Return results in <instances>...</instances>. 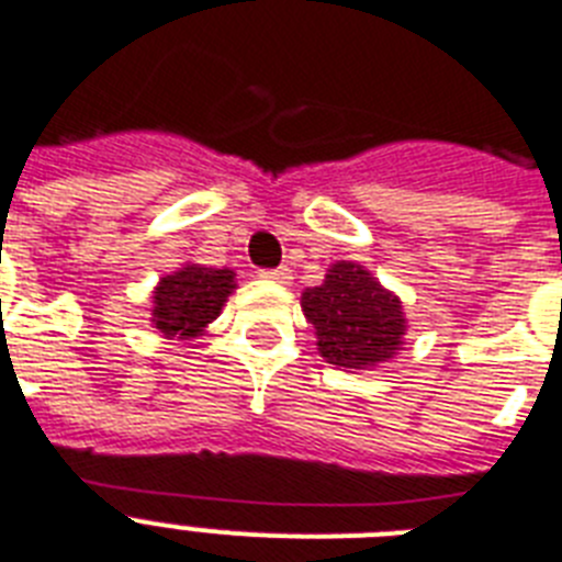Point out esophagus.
I'll list each match as a JSON object with an SVG mask.
<instances>
[{
  "mask_svg": "<svg viewBox=\"0 0 562 562\" xmlns=\"http://www.w3.org/2000/svg\"><path fill=\"white\" fill-rule=\"evenodd\" d=\"M263 278H270V281H276V284H290L292 270H286V267H278V270L263 272Z\"/></svg>",
  "mask_w": 562,
  "mask_h": 562,
  "instance_id": "obj_1",
  "label": "esophagus"
}]
</instances>
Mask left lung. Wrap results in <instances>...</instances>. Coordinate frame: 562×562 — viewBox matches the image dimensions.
<instances>
[{
    "mask_svg": "<svg viewBox=\"0 0 562 562\" xmlns=\"http://www.w3.org/2000/svg\"><path fill=\"white\" fill-rule=\"evenodd\" d=\"M301 310L313 324L318 353L341 370L375 368L405 345L402 299L356 261L333 263L324 284L301 292Z\"/></svg>",
    "mask_w": 562,
    "mask_h": 562,
    "instance_id": "obj_1",
    "label": "left lung"
}]
</instances>
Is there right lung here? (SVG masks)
Here are the masks:
<instances>
[{
  "label": "right lung",
  "instance_id": "right-lung-1",
  "mask_svg": "<svg viewBox=\"0 0 562 562\" xmlns=\"http://www.w3.org/2000/svg\"><path fill=\"white\" fill-rule=\"evenodd\" d=\"M235 290V270L187 261L178 272L157 281L151 292V327L169 341L203 336Z\"/></svg>",
  "mask_w": 562,
  "mask_h": 562
}]
</instances>
